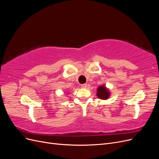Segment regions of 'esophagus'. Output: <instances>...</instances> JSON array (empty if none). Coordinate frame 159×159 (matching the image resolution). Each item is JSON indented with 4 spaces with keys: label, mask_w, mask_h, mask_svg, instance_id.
I'll list each match as a JSON object with an SVG mask.
<instances>
[{
    "label": "esophagus",
    "mask_w": 159,
    "mask_h": 159,
    "mask_svg": "<svg viewBox=\"0 0 159 159\" xmlns=\"http://www.w3.org/2000/svg\"><path fill=\"white\" fill-rule=\"evenodd\" d=\"M87 84H82V85H81V88H87Z\"/></svg>",
    "instance_id": "obj_1"
}]
</instances>
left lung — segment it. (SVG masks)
I'll list each match as a JSON object with an SVG mask.
<instances>
[{
    "mask_svg": "<svg viewBox=\"0 0 159 159\" xmlns=\"http://www.w3.org/2000/svg\"><path fill=\"white\" fill-rule=\"evenodd\" d=\"M111 95V92L108 88H106V86L105 85H102L99 86L97 89V93L96 95L97 97L103 100H107L109 98Z\"/></svg>",
    "mask_w": 159,
    "mask_h": 159,
    "instance_id": "obj_1",
    "label": "left lung"
}]
</instances>
